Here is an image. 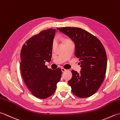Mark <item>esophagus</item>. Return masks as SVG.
Instances as JSON below:
<instances>
[{
	"mask_svg": "<svg viewBox=\"0 0 120 120\" xmlns=\"http://www.w3.org/2000/svg\"><path fill=\"white\" fill-rule=\"evenodd\" d=\"M66 70H67L65 69V68H61V71H62V72H65V71Z\"/></svg>",
	"mask_w": 120,
	"mask_h": 120,
	"instance_id": "obj_1",
	"label": "esophagus"
}]
</instances>
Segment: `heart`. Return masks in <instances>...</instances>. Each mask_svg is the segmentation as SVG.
Returning a JSON list of instances; mask_svg holds the SVG:
<instances>
[{
	"mask_svg": "<svg viewBox=\"0 0 120 120\" xmlns=\"http://www.w3.org/2000/svg\"><path fill=\"white\" fill-rule=\"evenodd\" d=\"M72 42V41H71L70 40H67L65 41V43H67V42ZM56 45V40L55 39H54V40H53V42H52V46L54 47Z\"/></svg>",
	"mask_w": 120,
	"mask_h": 120,
	"instance_id": "heart-1",
	"label": "heart"
}]
</instances>
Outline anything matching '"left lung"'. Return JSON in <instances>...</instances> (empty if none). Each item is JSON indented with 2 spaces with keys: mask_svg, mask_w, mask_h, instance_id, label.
Returning <instances> with one entry per match:
<instances>
[{
  "mask_svg": "<svg viewBox=\"0 0 120 120\" xmlns=\"http://www.w3.org/2000/svg\"><path fill=\"white\" fill-rule=\"evenodd\" d=\"M57 29L67 35L75 44V55L80 61V73L71 71L68 81L72 93L80 98L93 95L102 84L107 68L106 51L100 41L80 28L63 27Z\"/></svg>",
  "mask_w": 120,
  "mask_h": 120,
  "instance_id": "1",
  "label": "left lung"
}]
</instances>
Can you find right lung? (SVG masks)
Masks as SVG:
<instances>
[{
	"label": "right lung",
	"instance_id": "right-lung-1",
	"mask_svg": "<svg viewBox=\"0 0 120 120\" xmlns=\"http://www.w3.org/2000/svg\"><path fill=\"white\" fill-rule=\"evenodd\" d=\"M56 32L52 28L43 30L28 40L21 50L22 79L33 95L40 99L54 93L62 74L60 68L52 70L45 65L46 61H51Z\"/></svg>",
	"mask_w": 120,
	"mask_h": 120
}]
</instances>
